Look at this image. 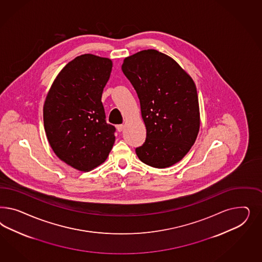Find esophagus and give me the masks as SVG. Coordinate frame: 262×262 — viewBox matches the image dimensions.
Instances as JSON below:
<instances>
[{"label": "esophagus", "instance_id": "esophagus-1", "mask_svg": "<svg viewBox=\"0 0 262 262\" xmlns=\"http://www.w3.org/2000/svg\"><path fill=\"white\" fill-rule=\"evenodd\" d=\"M116 128H117L118 132H122L124 129V125H117Z\"/></svg>", "mask_w": 262, "mask_h": 262}]
</instances>
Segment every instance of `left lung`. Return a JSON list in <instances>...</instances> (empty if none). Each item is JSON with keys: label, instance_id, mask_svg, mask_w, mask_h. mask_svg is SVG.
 I'll use <instances>...</instances> for the list:
<instances>
[{"label": "left lung", "instance_id": "8db88e82", "mask_svg": "<svg viewBox=\"0 0 262 262\" xmlns=\"http://www.w3.org/2000/svg\"><path fill=\"white\" fill-rule=\"evenodd\" d=\"M122 71L139 98L147 129L145 143L136 148L149 166H173L190 151L200 130V107L195 82L171 56L144 50L127 56Z\"/></svg>", "mask_w": 262, "mask_h": 262}]
</instances>
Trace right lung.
<instances>
[{"instance_id":"1","label":"right lung","mask_w":262,"mask_h":262,"mask_svg":"<svg viewBox=\"0 0 262 262\" xmlns=\"http://www.w3.org/2000/svg\"><path fill=\"white\" fill-rule=\"evenodd\" d=\"M112 61L84 54L58 73L43 106L44 128L56 157L69 166L88 172L107 159L115 127L105 122L102 103Z\"/></svg>"}]
</instances>
